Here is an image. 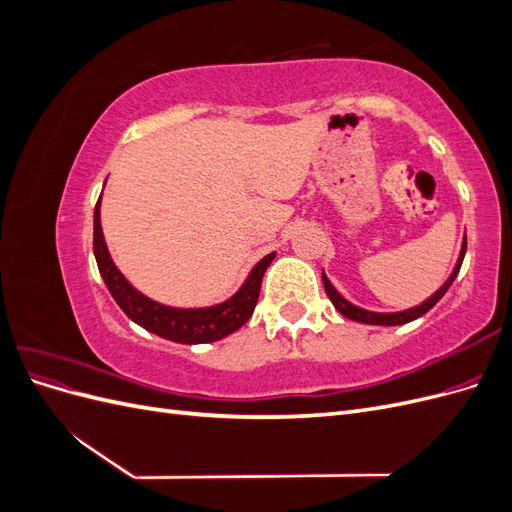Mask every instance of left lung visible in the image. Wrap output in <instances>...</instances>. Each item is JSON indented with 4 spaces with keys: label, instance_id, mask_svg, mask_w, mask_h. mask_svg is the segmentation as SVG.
<instances>
[{
    "label": "left lung",
    "instance_id": "left-lung-1",
    "mask_svg": "<svg viewBox=\"0 0 512 512\" xmlns=\"http://www.w3.org/2000/svg\"><path fill=\"white\" fill-rule=\"evenodd\" d=\"M466 247H468V239L463 237L457 265H455L453 273L448 275V280L436 292H433L429 299H425L423 303H418V305H414L410 309H404V312H371V309H365V307H359V305L350 303L348 299H344L342 294L337 292V288L329 282V277L324 275V271H322V284H324V290H327V297L331 299V303L335 305V309L342 316H346L350 320H356V322H363V324H378V327H397V324H406V322H412L416 318H421L423 314H427L429 309L444 297L446 290L451 288V284L455 282V277H457V273L461 269L463 256H466Z\"/></svg>",
    "mask_w": 512,
    "mask_h": 512
}]
</instances>
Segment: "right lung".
<instances>
[{
  "instance_id": "obj_1",
  "label": "right lung",
  "mask_w": 512,
  "mask_h": 512,
  "mask_svg": "<svg viewBox=\"0 0 512 512\" xmlns=\"http://www.w3.org/2000/svg\"><path fill=\"white\" fill-rule=\"evenodd\" d=\"M100 205L102 196L98 198L94 209V256L98 262V269L108 292L113 294L117 305L126 312V316L132 322L138 324V327L177 344H209L235 333L252 318L260 294L262 275H265L271 260L275 258V252L258 260L252 271L247 273L245 282L239 286V290L222 303L207 307L164 305L160 301L149 299L141 290H136L126 280V275L117 269L104 241V232L100 224Z\"/></svg>"
}]
</instances>
